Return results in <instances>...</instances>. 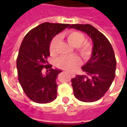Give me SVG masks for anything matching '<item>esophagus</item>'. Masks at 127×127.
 Wrapping results in <instances>:
<instances>
[{"instance_id":"esophagus-1","label":"esophagus","mask_w":127,"mask_h":127,"mask_svg":"<svg viewBox=\"0 0 127 127\" xmlns=\"http://www.w3.org/2000/svg\"><path fill=\"white\" fill-rule=\"evenodd\" d=\"M69 73H70V75L71 76V77H73V78H74L75 76H76V74L74 73H71V72H68Z\"/></svg>"}]
</instances>
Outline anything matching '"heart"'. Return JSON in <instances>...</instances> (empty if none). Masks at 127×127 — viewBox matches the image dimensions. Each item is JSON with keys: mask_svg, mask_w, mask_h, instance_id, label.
I'll return each mask as SVG.
<instances>
[{"mask_svg": "<svg viewBox=\"0 0 127 127\" xmlns=\"http://www.w3.org/2000/svg\"><path fill=\"white\" fill-rule=\"evenodd\" d=\"M66 38L68 43L74 47H76L78 51L84 59H87L91 54V45L89 42H83L84 35L78 31H69L66 33ZM59 36L53 37L49 44V53L51 56H56L58 51ZM57 67L68 71H74L81 66V59L77 56H61L56 61Z\"/></svg>", "mask_w": 127, "mask_h": 127, "instance_id": "b5f03b06", "label": "heart"}]
</instances>
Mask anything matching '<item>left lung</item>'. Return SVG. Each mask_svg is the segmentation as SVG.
Here are the masks:
<instances>
[{"instance_id": "8db88e82", "label": "left lung", "mask_w": 127, "mask_h": 127, "mask_svg": "<svg viewBox=\"0 0 127 127\" xmlns=\"http://www.w3.org/2000/svg\"><path fill=\"white\" fill-rule=\"evenodd\" d=\"M86 33L93 44L92 55L82 66L85 75H76L71 79L74 96L78 100L91 102L100 100L109 90L115 77L116 59L109 40L96 28L88 25H71Z\"/></svg>"}]
</instances>
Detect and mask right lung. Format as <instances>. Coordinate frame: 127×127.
I'll use <instances>...</instances> for the list:
<instances>
[{"mask_svg":"<svg viewBox=\"0 0 127 127\" xmlns=\"http://www.w3.org/2000/svg\"><path fill=\"white\" fill-rule=\"evenodd\" d=\"M70 25L44 22L33 28L22 40L17 59L18 81L27 97L34 102H51L57 97L56 80L61 72L49 65V44L53 37ZM48 70L44 74L42 68Z\"/></svg>","mask_w":127,"mask_h":127,"instance_id":"right-lung-1","label":"right lung"}]
</instances>
